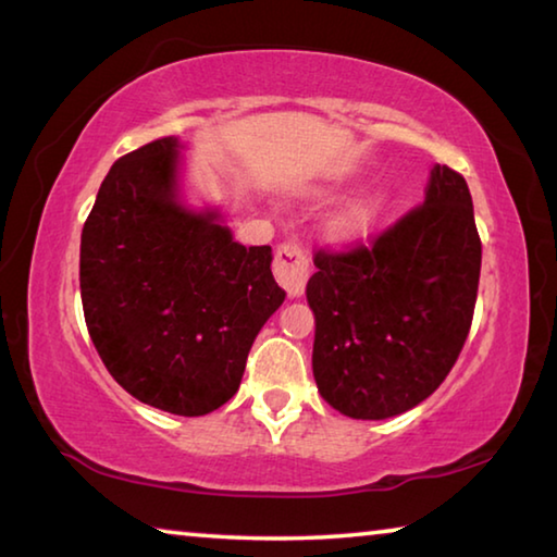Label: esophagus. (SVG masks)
<instances>
[{
	"label": "esophagus",
	"instance_id": "obj_1",
	"mask_svg": "<svg viewBox=\"0 0 557 557\" xmlns=\"http://www.w3.org/2000/svg\"><path fill=\"white\" fill-rule=\"evenodd\" d=\"M272 272L289 297H299L305 292L309 277V258L297 243H282L272 260Z\"/></svg>",
	"mask_w": 557,
	"mask_h": 557
}]
</instances>
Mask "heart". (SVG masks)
Wrapping results in <instances>:
<instances>
[{
    "label": "heart",
    "mask_w": 557,
    "mask_h": 557,
    "mask_svg": "<svg viewBox=\"0 0 557 557\" xmlns=\"http://www.w3.org/2000/svg\"><path fill=\"white\" fill-rule=\"evenodd\" d=\"M385 203H388V196L383 191L363 194L361 199L351 201L346 209L334 215L332 223H329V231H332L334 238H354V235L369 231L381 219Z\"/></svg>",
    "instance_id": "obj_1"
}]
</instances>
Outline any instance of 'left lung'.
Returning a JSON list of instances; mask_svg holds the SVG:
<instances>
[{"label":"left lung","mask_w":557,"mask_h":557,"mask_svg":"<svg viewBox=\"0 0 557 557\" xmlns=\"http://www.w3.org/2000/svg\"><path fill=\"white\" fill-rule=\"evenodd\" d=\"M307 282L312 369L334 410L385 420L440 388L474 317L482 240L465 176L435 164L425 201L371 245L319 250Z\"/></svg>","instance_id":"left-lung-1"}]
</instances>
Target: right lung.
<instances>
[{
  "mask_svg": "<svg viewBox=\"0 0 557 557\" xmlns=\"http://www.w3.org/2000/svg\"><path fill=\"white\" fill-rule=\"evenodd\" d=\"M178 139L120 157L81 235L88 334L122 388L199 418L238 391L262 324L285 301L270 245L235 243L219 211L178 201Z\"/></svg>",
  "mask_w": 557,
  "mask_h": 557,
  "instance_id": "obj_1",
  "label": "right lung"
}]
</instances>
